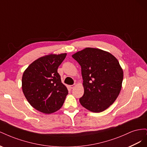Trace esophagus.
<instances>
[{"label": "esophagus", "mask_w": 147, "mask_h": 147, "mask_svg": "<svg viewBox=\"0 0 147 147\" xmlns=\"http://www.w3.org/2000/svg\"><path fill=\"white\" fill-rule=\"evenodd\" d=\"M76 86H77V84H72V85H70L69 87H70V89H73V88H74Z\"/></svg>", "instance_id": "34e87169"}]
</instances>
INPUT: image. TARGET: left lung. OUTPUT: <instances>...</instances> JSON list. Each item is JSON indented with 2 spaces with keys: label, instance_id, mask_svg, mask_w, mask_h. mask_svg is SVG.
I'll list each match as a JSON object with an SVG mask.
<instances>
[{
  "label": "left lung",
  "instance_id": "8db88e82",
  "mask_svg": "<svg viewBox=\"0 0 147 147\" xmlns=\"http://www.w3.org/2000/svg\"><path fill=\"white\" fill-rule=\"evenodd\" d=\"M80 65L84 94L81 105L94 113L113 104L122 88L123 70L118 59L108 51L85 48L72 55Z\"/></svg>",
  "mask_w": 147,
  "mask_h": 147
}]
</instances>
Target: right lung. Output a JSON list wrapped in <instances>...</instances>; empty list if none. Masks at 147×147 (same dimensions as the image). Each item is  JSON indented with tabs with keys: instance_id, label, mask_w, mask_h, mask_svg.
Segmentation results:
<instances>
[{
	"instance_id": "1",
	"label": "right lung",
	"mask_w": 147,
	"mask_h": 147,
	"mask_svg": "<svg viewBox=\"0 0 147 147\" xmlns=\"http://www.w3.org/2000/svg\"><path fill=\"white\" fill-rule=\"evenodd\" d=\"M66 55L61 53L42 56L23 72L22 90L30 105L39 112L54 113L64 104L68 90L61 82L57 69Z\"/></svg>"
}]
</instances>
